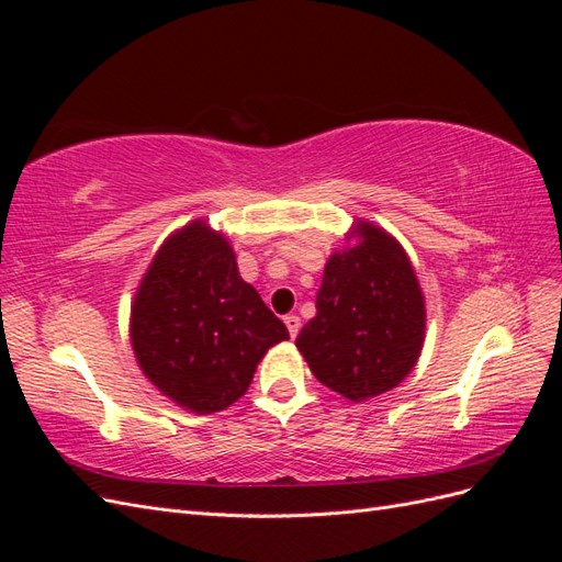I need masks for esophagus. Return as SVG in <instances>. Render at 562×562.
Returning <instances> with one entry per match:
<instances>
[{"mask_svg":"<svg viewBox=\"0 0 562 562\" xmlns=\"http://www.w3.org/2000/svg\"><path fill=\"white\" fill-rule=\"evenodd\" d=\"M283 323H285V328H288V333H291V337H297V333H300V316H295V314H291V316H285L283 318Z\"/></svg>","mask_w":562,"mask_h":562,"instance_id":"obj_1","label":"esophagus"}]
</instances>
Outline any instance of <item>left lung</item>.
Listing matches in <instances>:
<instances>
[{
  "instance_id": "1",
  "label": "left lung",
  "mask_w": 562,
  "mask_h": 562,
  "mask_svg": "<svg viewBox=\"0 0 562 562\" xmlns=\"http://www.w3.org/2000/svg\"><path fill=\"white\" fill-rule=\"evenodd\" d=\"M316 295V316L295 347L314 378L361 403L398 386L419 361L427 304L396 236L356 217Z\"/></svg>"
}]
</instances>
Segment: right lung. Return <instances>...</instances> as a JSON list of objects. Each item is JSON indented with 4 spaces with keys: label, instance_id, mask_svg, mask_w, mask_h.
<instances>
[{
    "label": "right lung",
    "instance_id": "obj_1",
    "mask_svg": "<svg viewBox=\"0 0 562 562\" xmlns=\"http://www.w3.org/2000/svg\"><path fill=\"white\" fill-rule=\"evenodd\" d=\"M128 335L147 382L196 415L239 401L265 353L288 339L206 217L168 234L155 252L131 302Z\"/></svg>",
    "mask_w": 562,
    "mask_h": 562
}]
</instances>
